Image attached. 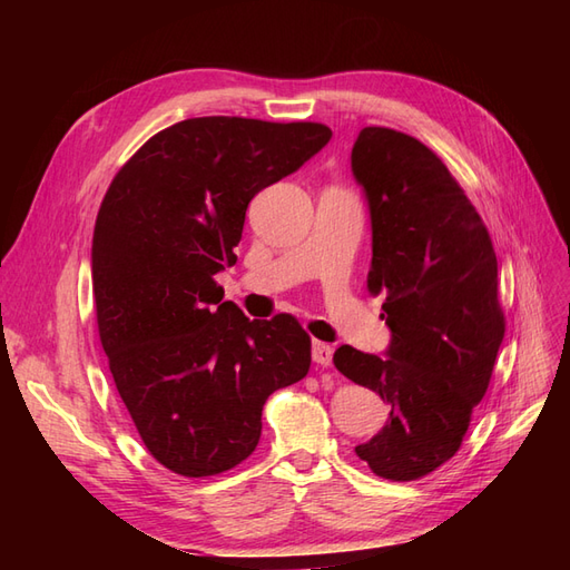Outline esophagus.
Here are the masks:
<instances>
[{
    "mask_svg": "<svg viewBox=\"0 0 570 570\" xmlns=\"http://www.w3.org/2000/svg\"><path fill=\"white\" fill-rule=\"evenodd\" d=\"M333 352H335V350L331 347V344L314 340V344H312V358H314V364L327 368V366L333 364Z\"/></svg>",
    "mask_w": 570,
    "mask_h": 570,
    "instance_id": "1",
    "label": "esophagus"
}]
</instances>
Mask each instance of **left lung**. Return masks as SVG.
<instances>
[{
	"instance_id": "1",
	"label": "left lung",
	"mask_w": 570,
	"mask_h": 570,
	"mask_svg": "<svg viewBox=\"0 0 570 570\" xmlns=\"http://www.w3.org/2000/svg\"><path fill=\"white\" fill-rule=\"evenodd\" d=\"M352 174L368 202V292L385 295V356L342 344L335 368L390 404L383 430L354 452L387 480H416L450 461L488 392L504 314L485 223L416 137L364 128Z\"/></svg>"
}]
</instances>
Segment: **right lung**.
Segmentation results:
<instances>
[{
  "label": "right lung",
  "mask_w": 570,
  "mask_h": 570,
  "mask_svg": "<svg viewBox=\"0 0 570 570\" xmlns=\"http://www.w3.org/2000/svg\"><path fill=\"white\" fill-rule=\"evenodd\" d=\"M331 137L321 124L187 118L147 140L107 189L92 237L99 340L137 433L168 471L206 478L245 461L268 396L312 366L297 318L249 321L214 275L237 262L254 195Z\"/></svg>",
  "instance_id": "right-lung-1"
}]
</instances>
